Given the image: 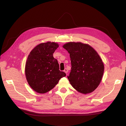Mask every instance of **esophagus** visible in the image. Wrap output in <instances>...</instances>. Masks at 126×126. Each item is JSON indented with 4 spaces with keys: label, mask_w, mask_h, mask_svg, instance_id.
<instances>
[{
    "label": "esophagus",
    "mask_w": 126,
    "mask_h": 126,
    "mask_svg": "<svg viewBox=\"0 0 126 126\" xmlns=\"http://www.w3.org/2000/svg\"><path fill=\"white\" fill-rule=\"evenodd\" d=\"M63 71H64V72H65V73H66V74H67V73H68V69H67V68H65V69H64Z\"/></svg>",
    "instance_id": "obj_1"
}]
</instances>
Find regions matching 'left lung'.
Wrapping results in <instances>:
<instances>
[{
	"instance_id": "left-lung-1",
	"label": "left lung",
	"mask_w": 126,
	"mask_h": 126,
	"mask_svg": "<svg viewBox=\"0 0 126 126\" xmlns=\"http://www.w3.org/2000/svg\"><path fill=\"white\" fill-rule=\"evenodd\" d=\"M63 48L70 54L71 71L68 79L79 93H90L99 85L104 71L102 60L94 49L87 44L70 42Z\"/></svg>"
}]
</instances>
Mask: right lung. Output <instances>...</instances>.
Returning a JSON list of instances; mask_svg holds the SVG:
<instances>
[{"instance_id": "obj_1", "label": "right lung", "mask_w": 126, "mask_h": 126, "mask_svg": "<svg viewBox=\"0 0 126 126\" xmlns=\"http://www.w3.org/2000/svg\"><path fill=\"white\" fill-rule=\"evenodd\" d=\"M58 46L56 43H42L28 55L25 66L26 77L29 86L37 93H47L66 76L65 72L59 70L58 61L53 57Z\"/></svg>"}]
</instances>
